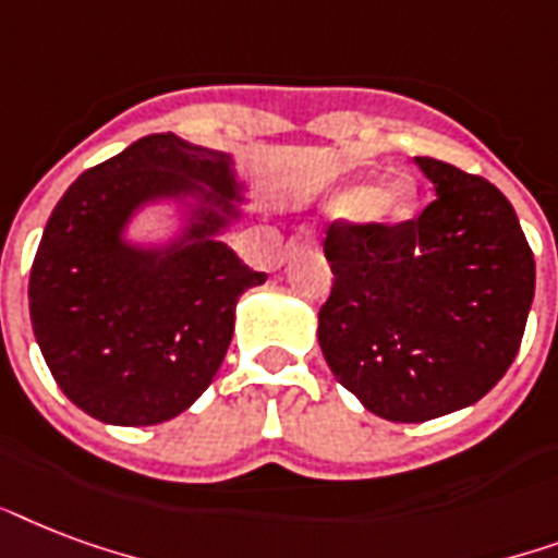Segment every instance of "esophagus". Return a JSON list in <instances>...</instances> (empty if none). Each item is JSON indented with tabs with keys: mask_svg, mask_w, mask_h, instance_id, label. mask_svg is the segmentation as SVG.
<instances>
[{
	"mask_svg": "<svg viewBox=\"0 0 558 558\" xmlns=\"http://www.w3.org/2000/svg\"><path fill=\"white\" fill-rule=\"evenodd\" d=\"M296 247H300V241H288V244H284V250H282V262H284V258H291L293 253H296Z\"/></svg>",
	"mask_w": 558,
	"mask_h": 558,
	"instance_id": "obj_1",
	"label": "esophagus"
}]
</instances>
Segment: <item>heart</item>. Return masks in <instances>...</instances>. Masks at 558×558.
<instances>
[{
    "instance_id": "heart-1",
    "label": "heart",
    "mask_w": 558,
    "mask_h": 558,
    "mask_svg": "<svg viewBox=\"0 0 558 558\" xmlns=\"http://www.w3.org/2000/svg\"><path fill=\"white\" fill-rule=\"evenodd\" d=\"M326 211L328 215H355L366 223L396 227L416 211V183L410 177H396L375 189L347 185L328 197Z\"/></svg>"
}]
</instances>
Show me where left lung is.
Listing matches in <instances>:
<instances>
[{"label":"left lung","instance_id":"1","mask_svg":"<svg viewBox=\"0 0 558 558\" xmlns=\"http://www.w3.org/2000/svg\"><path fill=\"white\" fill-rule=\"evenodd\" d=\"M436 201L418 218L335 223L319 308L328 369L369 413L427 422L481 401L524 338L535 262L512 203L483 177L416 157Z\"/></svg>","mask_w":558,"mask_h":558}]
</instances>
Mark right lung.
I'll return each instance as SVG.
<instances>
[{
  "instance_id": "add662e5",
  "label": "right lung",
  "mask_w": 558,
  "mask_h": 558,
  "mask_svg": "<svg viewBox=\"0 0 558 558\" xmlns=\"http://www.w3.org/2000/svg\"><path fill=\"white\" fill-rule=\"evenodd\" d=\"M244 192L230 154L174 133L133 142L69 185L34 256L28 308L75 408L145 427L201 399L230 349L241 293L267 279L220 241ZM148 205L175 209L174 236L126 235Z\"/></svg>"
}]
</instances>
